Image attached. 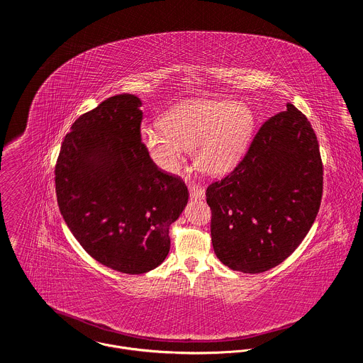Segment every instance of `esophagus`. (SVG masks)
Here are the masks:
<instances>
[{"instance_id": "obj_1", "label": "esophagus", "mask_w": 363, "mask_h": 363, "mask_svg": "<svg viewBox=\"0 0 363 363\" xmlns=\"http://www.w3.org/2000/svg\"><path fill=\"white\" fill-rule=\"evenodd\" d=\"M188 189H189L191 198H194V199H202V198L205 196V192H203L202 186H199V185L195 184V182H189V184H188Z\"/></svg>"}]
</instances>
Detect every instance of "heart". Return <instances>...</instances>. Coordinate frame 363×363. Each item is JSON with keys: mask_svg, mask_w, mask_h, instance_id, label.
I'll return each instance as SVG.
<instances>
[{"mask_svg": "<svg viewBox=\"0 0 363 363\" xmlns=\"http://www.w3.org/2000/svg\"><path fill=\"white\" fill-rule=\"evenodd\" d=\"M254 128L252 112L237 101L191 100L171 109L162 125L145 126L142 142L150 158L165 171L177 169L188 149L208 174L227 171Z\"/></svg>", "mask_w": 363, "mask_h": 363, "instance_id": "heart-1", "label": "heart"}]
</instances>
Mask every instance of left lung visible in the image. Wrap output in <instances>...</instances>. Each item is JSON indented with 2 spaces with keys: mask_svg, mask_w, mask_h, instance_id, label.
I'll use <instances>...</instances> for the list:
<instances>
[{
  "mask_svg": "<svg viewBox=\"0 0 363 363\" xmlns=\"http://www.w3.org/2000/svg\"><path fill=\"white\" fill-rule=\"evenodd\" d=\"M322 194L316 133L287 103L257 130L234 169L206 188L220 262L250 274L279 266L312 228Z\"/></svg>",
  "mask_w": 363,
  "mask_h": 363,
  "instance_id": "1",
  "label": "left lung"
}]
</instances>
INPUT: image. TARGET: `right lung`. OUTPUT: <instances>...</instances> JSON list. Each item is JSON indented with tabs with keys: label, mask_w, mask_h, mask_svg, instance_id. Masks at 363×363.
<instances>
[{
	"label": "right lung",
	"mask_w": 363,
	"mask_h": 363,
	"mask_svg": "<svg viewBox=\"0 0 363 363\" xmlns=\"http://www.w3.org/2000/svg\"><path fill=\"white\" fill-rule=\"evenodd\" d=\"M140 106L139 97L118 94L76 119L55 177L72 234L94 260L125 274L146 273L165 260L169 227L188 202L182 178L149 157Z\"/></svg>",
	"instance_id": "right-lung-1"
}]
</instances>
